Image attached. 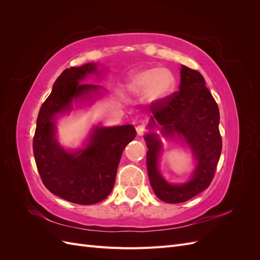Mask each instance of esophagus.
<instances>
[{
  "instance_id": "obj_1",
  "label": "esophagus",
  "mask_w": 260,
  "mask_h": 260,
  "mask_svg": "<svg viewBox=\"0 0 260 260\" xmlns=\"http://www.w3.org/2000/svg\"><path fill=\"white\" fill-rule=\"evenodd\" d=\"M137 132H138L139 136H142L143 133L145 132V127H144V125H143V124L137 125Z\"/></svg>"
}]
</instances>
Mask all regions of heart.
Returning a JSON list of instances; mask_svg holds the SVG:
<instances>
[{
  "mask_svg": "<svg viewBox=\"0 0 260 260\" xmlns=\"http://www.w3.org/2000/svg\"><path fill=\"white\" fill-rule=\"evenodd\" d=\"M177 80L170 70L148 67L133 74L127 83V90L133 95L145 94L148 103H160L176 90Z\"/></svg>",
  "mask_w": 260,
  "mask_h": 260,
  "instance_id": "1",
  "label": "heart"
}]
</instances>
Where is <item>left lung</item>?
Here are the masks:
<instances>
[{
	"label": "left lung",
	"mask_w": 260,
	"mask_h": 260,
	"mask_svg": "<svg viewBox=\"0 0 260 260\" xmlns=\"http://www.w3.org/2000/svg\"><path fill=\"white\" fill-rule=\"evenodd\" d=\"M180 90L160 103L151 105L153 116L148 128L160 125L165 137L182 138L198 160L191 180L183 184H170L158 170L161 151L159 138L155 133L145 136L148 148L146 164L149 182L157 198L169 203L186 202L209 186L215 176L222 149L219 132V108L206 88L204 77L184 65L180 70Z\"/></svg>",
	"instance_id": "obj_1"
}]
</instances>
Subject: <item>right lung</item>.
<instances>
[{
  "mask_svg": "<svg viewBox=\"0 0 260 260\" xmlns=\"http://www.w3.org/2000/svg\"><path fill=\"white\" fill-rule=\"evenodd\" d=\"M96 64L67 68L54 82L42 104L34 137V155L42 182L48 190L68 202L91 205L112 192L124 147L136 138L131 124L96 127L83 149L68 152L55 139L57 114L69 112L74 101L91 100L101 85L79 83L96 73Z\"/></svg>",
  "mask_w": 260,
  "mask_h": 260,
  "instance_id": "obj_1",
  "label": "right lung"
}]
</instances>
